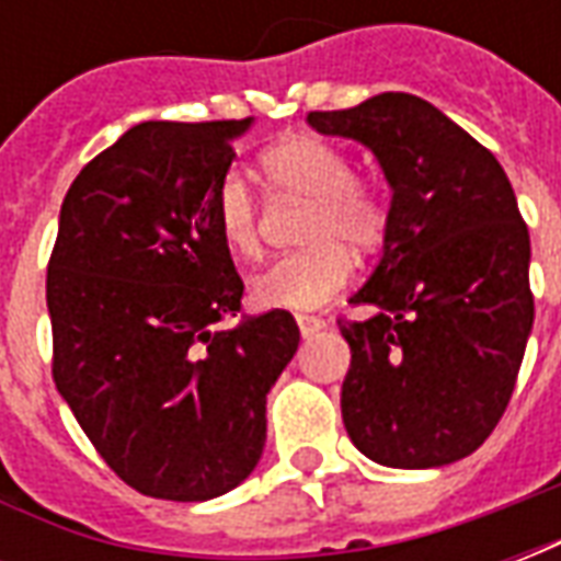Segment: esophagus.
<instances>
[{"mask_svg": "<svg viewBox=\"0 0 561 561\" xmlns=\"http://www.w3.org/2000/svg\"><path fill=\"white\" fill-rule=\"evenodd\" d=\"M297 328L304 336H312L318 330H324V318H316V316H297Z\"/></svg>", "mask_w": 561, "mask_h": 561, "instance_id": "esophagus-1", "label": "esophagus"}]
</instances>
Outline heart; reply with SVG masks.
Segmentation results:
<instances>
[{"instance_id": "heart-1", "label": "heart", "mask_w": 561, "mask_h": 561, "mask_svg": "<svg viewBox=\"0 0 561 561\" xmlns=\"http://www.w3.org/2000/svg\"><path fill=\"white\" fill-rule=\"evenodd\" d=\"M270 183L312 201L304 225V252L276 257L252 279V300L264 309H318L352 282V252L385 243L390 207L381 188L354 176L352 159L321 138H291L261 156ZM213 219L225 249L237 257L261 255V228L252 188L240 173L221 176L213 195Z\"/></svg>"}]
</instances>
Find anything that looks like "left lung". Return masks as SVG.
I'll return each instance as SVG.
<instances>
[{
  "label": "left lung",
  "instance_id": "8db88e82",
  "mask_svg": "<svg viewBox=\"0 0 561 561\" xmlns=\"http://www.w3.org/2000/svg\"><path fill=\"white\" fill-rule=\"evenodd\" d=\"M306 123L373 149L393 192L381 261L348 300L376 316L340 321L345 430L390 469L469 457L505 414L535 321L514 188L490 149L409 92Z\"/></svg>",
  "mask_w": 561,
  "mask_h": 561
}]
</instances>
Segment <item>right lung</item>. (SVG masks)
Masks as SVG:
<instances>
[{"instance_id":"1","label":"right lung","mask_w":561,"mask_h":561,"mask_svg":"<svg viewBox=\"0 0 561 561\" xmlns=\"http://www.w3.org/2000/svg\"><path fill=\"white\" fill-rule=\"evenodd\" d=\"M252 126L140 123L78 173L47 264L54 381L138 493L207 502L245 481L267 442V393L300 330L240 312L243 279L213 195Z\"/></svg>"}]
</instances>
